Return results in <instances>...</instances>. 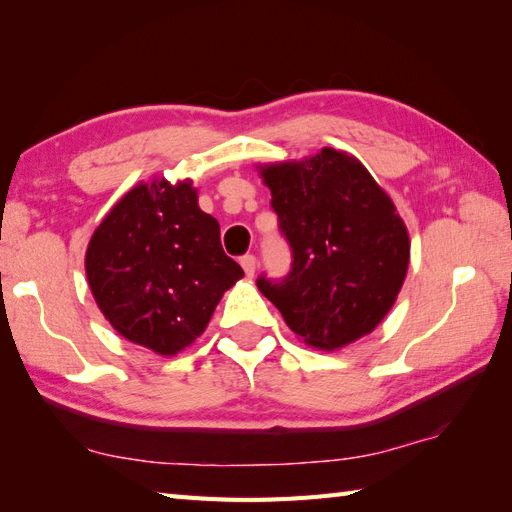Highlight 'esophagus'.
I'll return each instance as SVG.
<instances>
[{
	"label": "esophagus",
	"instance_id": "esophagus-1",
	"mask_svg": "<svg viewBox=\"0 0 512 512\" xmlns=\"http://www.w3.org/2000/svg\"><path fill=\"white\" fill-rule=\"evenodd\" d=\"M242 268H244V273H246V277H253L255 275V268H257V259H255V255H244L242 257Z\"/></svg>",
	"mask_w": 512,
	"mask_h": 512
}]
</instances>
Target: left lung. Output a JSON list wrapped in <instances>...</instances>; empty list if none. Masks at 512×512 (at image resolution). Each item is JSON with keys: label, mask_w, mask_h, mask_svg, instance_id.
<instances>
[{"label": "left lung", "mask_w": 512, "mask_h": 512, "mask_svg": "<svg viewBox=\"0 0 512 512\" xmlns=\"http://www.w3.org/2000/svg\"><path fill=\"white\" fill-rule=\"evenodd\" d=\"M259 171L292 264L279 281L259 275L257 288L303 343L332 352L358 341L385 319L409 268L394 202L361 162L330 147Z\"/></svg>", "instance_id": "left-lung-1"}]
</instances>
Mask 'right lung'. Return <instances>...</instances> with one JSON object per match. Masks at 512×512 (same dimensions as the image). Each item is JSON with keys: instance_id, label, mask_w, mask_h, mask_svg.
<instances>
[{"instance_id": "add662e5", "label": "right lung", "mask_w": 512, "mask_h": 512, "mask_svg": "<svg viewBox=\"0 0 512 512\" xmlns=\"http://www.w3.org/2000/svg\"><path fill=\"white\" fill-rule=\"evenodd\" d=\"M88 284L112 328L160 356L191 345L244 270L184 180L140 182L105 215L85 253Z\"/></svg>"}]
</instances>
